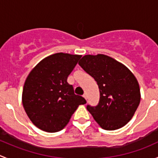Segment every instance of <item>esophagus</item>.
Here are the masks:
<instances>
[{"mask_svg":"<svg viewBox=\"0 0 158 158\" xmlns=\"http://www.w3.org/2000/svg\"><path fill=\"white\" fill-rule=\"evenodd\" d=\"M82 96H83L84 98H85V99H87V95H86V93H85V94H84V95H82Z\"/></svg>","mask_w":158,"mask_h":158,"instance_id":"1","label":"esophagus"}]
</instances>
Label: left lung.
<instances>
[{"label":"left lung","mask_w":158,"mask_h":158,"mask_svg":"<svg viewBox=\"0 0 158 158\" xmlns=\"http://www.w3.org/2000/svg\"><path fill=\"white\" fill-rule=\"evenodd\" d=\"M79 64L94 78L100 92L99 102L87 106L102 128H122L132 118L141 101L138 80L125 65L104 54L85 55Z\"/></svg>","instance_id":"obj_1"}]
</instances>
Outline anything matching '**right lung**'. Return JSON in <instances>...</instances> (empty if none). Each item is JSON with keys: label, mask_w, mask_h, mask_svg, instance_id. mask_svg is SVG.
I'll list each match as a JSON object with an SVG mask.
<instances>
[{"label": "right lung", "mask_w": 158, "mask_h": 158, "mask_svg": "<svg viewBox=\"0 0 158 158\" xmlns=\"http://www.w3.org/2000/svg\"><path fill=\"white\" fill-rule=\"evenodd\" d=\"M80 55L52 54L41 60L27 77L22 93V102L33 125L47 132L61 131L69 123L85 98L74 93L67 78Z\"/></svg>", "instance_id": "obj_1"}]
</instances>
